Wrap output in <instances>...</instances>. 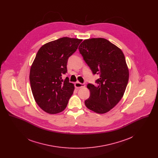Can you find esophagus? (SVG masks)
Segmentation results:
<instances>
[{
	"instance_id": "obj_1",
	"label": "esophagus",
	"mask_w": 158,
	"mask_h": 158,
	"mask_svg": "<svg viewBox=\"0 0 158 158\" xmlns=\"http://www.w3.org/2000/svg\"><path fill=\"white\" fill-rule=\"evenodd\" d=\"M75 86L76 88H81L85 86V83H82L79 82H76L75 83Z\"/></svg>"
}]
</instances>
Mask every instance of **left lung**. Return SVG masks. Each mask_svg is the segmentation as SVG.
I'll return each mask as SVG.
<instances>
[{"label":"left lung","instance_id":"obj_1","mask_svg":"<svg viewBox=\"0 0 158 158\" xmlns=\"http://www.w3.org/2000/svg\"><path fill=\"white\" fill-rule=\"evenodd\" d=\"M78 49L93 74L99 75L97 85L88 84L90 97L85 104L95 113H107L119 102L127 85L129 72L124 55L102 38L85 40Z\"/></svg>","mask_w":158,"mask_h":158}]
</instances>
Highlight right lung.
Segmentation results:
<instances>
[{"label": "right lung", "instance_id": "1", "mask_svg": "<svg viewBox=\"0 0 158 158\" xmlns=\"http://www.w3.org/2000/svg\"><path fill=\"white\" fill-rule=\"evenodd\" d=\"M82 40L63 37L47 43L38 51L31 67L30 81L34 99L46 113L63 111L73 93L74 85L67 73L68 59L77 49Z\"/></svg>", "mask_w": 158, "mask_h": 158}]
</instances>
